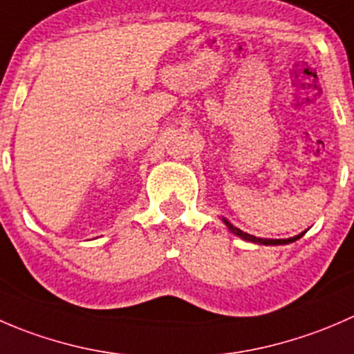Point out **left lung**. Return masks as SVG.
<instances>
[{
  "label": "left lung",
  "instance_id": "left-lung-1",
  "mask_svg": "<svg viewBox=\"0 0 354 354\" xmlns=\"http://www.w3.org/2000/svg\"><path fill=\"white\" fill-rule=\"evenodd\" d=\"M223 223H225L227 227H229V230L232 234H236V236H239L241 239L244 241H250V243H257V244H265V246H279V244H289V243H295V241L299 239V237H303V234H299V236H295V237H289V239H260V237H254L251 236V234H246L243 232L241 229H237V227H234L232 223L229 222V220L223 218Z\"/></svg>",
  "mask_w": 354,
  "mask_h": 354
}]
</instances>
